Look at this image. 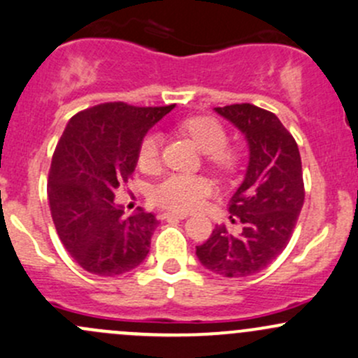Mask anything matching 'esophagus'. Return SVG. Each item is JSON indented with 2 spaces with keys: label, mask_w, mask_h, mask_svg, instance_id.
Returning <instances> with one entry per match:
<instances>
[{
  "label": "esophagus",
  "mask_w": 358,
  "mask_h": 358,
  "mask_svg": "<svg viewBox=\"0 0 358 358\" xmlns=\"http://www.w3.org/2000/svg\"><path fill=\"white\" fill-rule=\"evenodd\" d=\"M161 217H163V220H187V217H189V214H185V213H163V214H161Z\"/></svg>",
  "instance_id": "esophagus-1"
}]
</instances>
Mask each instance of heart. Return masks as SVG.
Masks as SVG:
<instances>
[{
    "label": "heart",
    "mask_w": 358,
    "mask_h": 358,
    "mask_svg": "<svg viewBox=\"0 0 358 358\" xmlns=\"http://www.w3.org/2000/svg\"><path fill=\"white\" fill-rule=\"evenodd\" d=\"M183 131L190 135L204 152H208V161L221 169H233L236 164V152L227 148L228 135L210 116H192L180 123ZM161 138L157 134H148L138 148V164L141 168L150 169L159 161ZM213 192V185L204 176L173 175L164 176L161 182L150 189V201L159 208L168 210H192L202 204L206 197Z\"/></svg>",
    "instance_id": "obj_1"
}]
</instances>
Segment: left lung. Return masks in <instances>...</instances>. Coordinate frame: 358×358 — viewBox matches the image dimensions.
Listing matches in <instances>:
<instances>
[{"label":"left lung","mask_w":358,"mask_h":358,"mask_svg":"<svg viewBox=\"0 0 358 358\" xmlns=\"http://www.w3.org/2000/svg\"><path fill=\"white\" fill-rule=\"evenodd\" d=\"M247 138L245 178L229 199L233 233L216 227L195 254L206 269L227 278H243L268 268L288 245L302 210L303 176L299 145L274 113L254 104L214 108Z\"/></svg>","instance_id":"obj_1"}]
</instances>
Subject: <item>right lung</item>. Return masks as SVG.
<instances>
[{
    "label": "right lung",
    "instance_id": "obj_1",
    "mask_svg": "<svg viewBox=\"0 0 358 358\" xmlns=\"http://www.w3.org/2000/svg\"><path fill=\"white\" fill-rule=\"evenodd\" d=\"M175 104L138 108L104 103L71 116L51 159L48 199L63 247L97 276L135 269L149 254L152 213L127 216L115 192L131 178L148 130Z\"/></svg>",
    "mask_w": 358,
    "mask_h": 358
}]
</instances>
